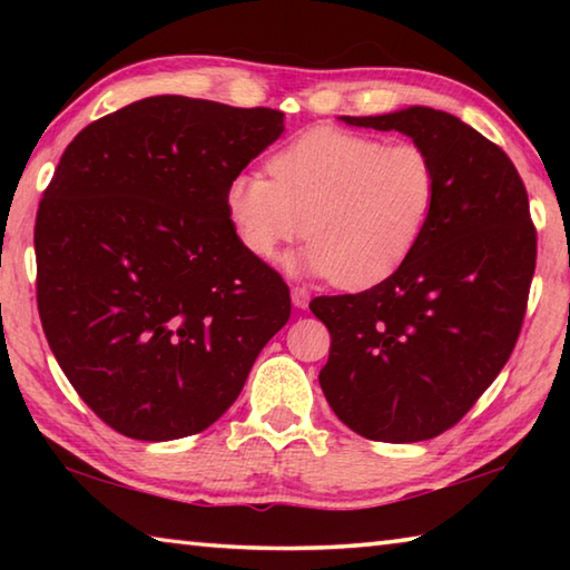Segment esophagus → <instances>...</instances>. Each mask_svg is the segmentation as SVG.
Masks as SVG:
<instances>
[{"label": "esophagus", "instance_id": "esophagus-1", "mask_svg": "<svg viewBox=\"0 0 570 570\" xmlns=\"http://www.w3.org/2000/svg\"><path fill=\"white\" fill-rule=\"evenodd\" d=\"M292 302L296 308H306L308 306V288L306 286H294L292 288Z\"/></svg>", "mask_w": 570, "mask_h": 570}]
</instances>
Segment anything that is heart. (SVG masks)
Returning <instances> with one entry per match:
<instances>
[{
    "mask_svg": "<svg viewBox=\"0 0 570 570\" xmlns=\"http://www.w3.org/2000/svg\"><path fill=\"white\" fill-rule=\"evenodd\" d=\"M226 188L230 228L250 256L272 262L306 236L296 268L342 288L382 284L414 254L438 206V166L417 142L314 128Z\"/></svg>",
    "mask_w": 570,
    "mask_h": 570,
    "instance_id": "1",
    "label": "heart"
}]
</instances>
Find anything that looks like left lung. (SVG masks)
<instances>
[{"label":"left lung","mask_w":570,"mask_h":570,"mask_svg":"<svg viewBox=\"0 0 570 570\" xmlns=\"http://www.w3.org/2000/svg\"><path fill=\"white\" fill-rule=\"evenodd\" d=\"M342 120L410 135L435 160L440 193L400 272L308 304L332 336L320 384L356 435L432 440L465 417L513 354L535 272L528 193L503 148L450 112Z\"/></svg>","instance_id":"1"}]
</instances>
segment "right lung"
Here are the masks:
<instances>
[{
	"instance_id": "1",
	"label": "right lung",
	"mask_w": 570,
	"mask_h": 570,
	"mask_svg": "<svg viewBox=\"0 0 570 570\" xmlns=\"http://www.w3.org/2000/svg\"><path fill=\"white\" fill-rule=\"evenodd\" d=\"M284 112L158 95L90 122L37 208V308L65 377L132 440L204 432L292 314L226 188Z\"/></svg>"
}]
</instances>
